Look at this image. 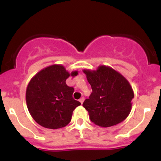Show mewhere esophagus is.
Here are the masks:
<instances>
[{"instance_id": "esophagus-1", "label": "esophagus", "mask_w": 161, "mask_h": 161, "mask_svg": "<svg viewBox=\"0 0 161 161\" xmlns=\"http://www.w3.org/2000/svg\"><path fill=\"white\" fill-rule=\"evenodd\" d=\"M84 100H85V98H84L83 97H81L80 99H79V101H80V103H81V104H82V103H83Z\"/></svg>"}]
</instances>
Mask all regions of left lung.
Instances as JSON below:
<instances>
[{"instance_id":"8db88e82","label":"left lung","mask_w":161,"mask_h":161,"mask_svg":"<svg viewBox=\"0 0 161 161\" xmlns=\"http://www.w3.org/2000/svg\"><path fill=\"white\" fill-rule=\"evenodd\" d=\"M92 93L82 106L90 119L101 127H109L123 122L130 114L134 92L128 81L112 68L104 65L96 71L83 70Z\"/></svg>"}]
</instances>
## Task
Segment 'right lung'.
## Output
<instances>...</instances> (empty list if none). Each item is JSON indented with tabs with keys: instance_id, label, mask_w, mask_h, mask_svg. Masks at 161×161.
Instances as JSON below:
<instances>
[{
	"instance_id": "1",
	"label": "right lung",
	"mask_w": 161,
	"mask_h": 161,
	"mask_svg": "<svg viewBox=\"0 0 161 161\" xmlns=\"http://www.w3.org/2000/svg\"><path fill=\"white\" fill-rule=\"evenodd\" d=\"M77 71H73L72 74ZM69 72L60 64H53L37 72L30 81L26 101L30 114L39 125L58 129L68 125L73 111L80 105L73 98L74 88L66 79Z\"/></svg>"
}]
</instances>
